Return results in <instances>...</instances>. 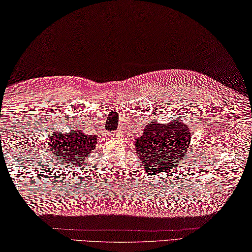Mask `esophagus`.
<instances>
[{
    "label": "esophagus",
    "mask_w": 252,
    "mask_h": 252,
    "mask_svg": "<svg viewBox=\"0 0 252 252\" xmlns=\"http://www.w3.org/2000/svg\"><path fill=\"white\" fill-rule=\"evenodd\" d=\"M112 137L115 138V139H119L121 137V132L120 131H115V132L112 133Z\"/></svg>",
    "instance_id": "obj_1"
}]
</instances>
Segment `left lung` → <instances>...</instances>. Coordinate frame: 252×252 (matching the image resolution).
I'll use <instances>...</instances> for the list:
<instances>
[{
	"mask_svg": "<svg viewBox=\"0 0 252 252\" xmlns=\"http://www.w3.org/2000/svg\"><path fill=\"white\" fill-rule=\"evenodd\" d=\"M191 143V130L182 121L167 124L152 122L144 127L133 147L139 160L149 173L171 171L181 163Z\"/></svg>",
	"mask_w": 252,
	"mask_h": 252,
	"instance_id": "left-lung-1",
	"label": "left lung"
}]
</instances>
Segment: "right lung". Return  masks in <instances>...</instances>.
Segmentation results:
<instances>
[{
	"label": "right lung",
	"mask_w": 252,
	"mask_h": 252,
	"mask_svg": "<svg viewBox=\"0 0 252 252\" xmlns=\"http://www.w3.org/2000/svg\"><path fill=\"white\" fill-rule=\"evenodd\" d=\"M98 138L99 136L87 135L83 130H73L69 133L52 132L48 151L59 161H65V167L82 166L96 148Z\"/></svg>",
	"instance_id": "right-lung-1"
}]
</instances>
